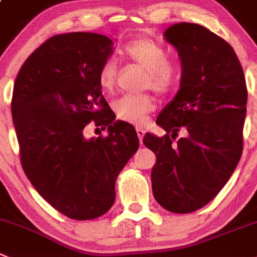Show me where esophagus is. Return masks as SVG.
I'll return each mask as SVG.
<instances>
[{
  "label": "esophagus",
  "mask_w": 257,
  "mask_h": 257,
  "mask_svg": "<svg viewBox=\"0 0 257 257\" xmlns=\"http://www.w3.org/2000/svg\"><path fill=\"white\" fill-rule=\"evenodd\" d=\"M136 134H138L140 143L143 144V139H144V136H145V131H144L141 127H136Z\"/></svg>",
  "instance_id": "obj_1"
}]
</instances>
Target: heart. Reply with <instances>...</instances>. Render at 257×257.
Segmentation results:
<instances>
[{
    "label": "heart",
    "instance_id": "obj_1",
    "mask_svg": "<svg viewBox=\"0 0 257 257\" xmlns=\"http://www.w3.org/2000/svg\"><path fill=\"white\" fill-rule=\"evenodd\" d=\"M122 55L146 72L143 85L150 87L159 94L170 93L180 79V67L169 59L165 46L150 38H138L127 43ZM117 79V63L113 58L103 60L98 69V84L104 92L114 89ZM154 109V99L150 94L122 96L113 102V111L121 121L143 124Z\"/></svg>",
    "mask_w": 257,
    "mask_h": 257
}]
</instances>
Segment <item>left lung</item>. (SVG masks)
<instances>
[{"label":"left lung","instance_id":"8db88e82","mask_svg":"<svg viewBox=\"0 0 257 257\" xmlns=\"http://www.w3.org/2000/svg\"><path fill=\"white\" fill-rule=\"evenodd\" d=\"M164 36L179 54L182 82L156 119L167 135L146 134L144 145L156 155V202L173 213H190L218 194L240 161L247 88L232 46L204 26L175 24ZM180 130L187 135L174 143Z\"/></svg>","mask_w":257,"mask_h":257}]
</instances>
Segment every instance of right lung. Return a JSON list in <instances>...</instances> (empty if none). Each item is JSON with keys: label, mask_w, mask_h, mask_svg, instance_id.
<instances>
[{"label": "right lung", "mask_w": 257, "mask_h": 257, "mask_svg": "<svg viewBox=\"0 0 257 257\" xmlns=\"http://www.w3.org/2000/svg\"><path fill=\"white\" fill-rule=\"evenodd\" d=\"M113 43L93 33L60 34L41 44L15 80L11 111L26 177L39 194L78 221L106 213L119 172L138 151L139 138L102 94L98 69ZM93 120L109 135L85 141Z\"/></svg>", "instance_id": "obj_1"}]
</instances>
